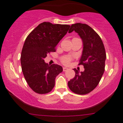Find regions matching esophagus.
Instances as JSON below:
<instances>
[{"label":"esophagus","instance_id":"obj_1","mask_svg":"<svg viewBox=\"0 0 123 123\" xmlns=\"http://www.w3.org/2000/svg\"><path fill=\"white\" fill-rule=\"evenodd\" d=\"M68 68H66V67H63V71H64V72L66 71V70H68Z\"/></svg>","mask_w":123,"mask_h":123}]
</instances>
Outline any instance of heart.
Instances as JSON below:
<instances>
[{
    "label": "heart",
    "instance_id": "b5f03b06",
    "mask_svg": "<svg viewBox=\"0 0 123 123\" xmlns=\"http://www.w3.org/2000/svg\"><path fill=\"white\" fill-rule=\"evenodd\" d=\"M72 60L71 57L66 55V56H64L63 58H62L61 61L64 64H68L69 63H70V60Z\"/></svg>",
    "mask_w": 123,
    "mask_h": 123
}]
</instances>
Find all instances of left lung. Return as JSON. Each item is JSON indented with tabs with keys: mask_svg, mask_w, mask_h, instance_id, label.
Returning a JSON list of instances; mask_svg holds the SVG:
<instances>
[{
	"mask_svg": "<svg viewBox=\"0 0 123 123\" xmlns=\"http://www.w3.org/2000/svg\"><path fill=\"white\" fill-rule=\"evenodd\" d=\"M73 31L82 41L83 50L79 65L84 66V71L74 69L75 76L68 82V86L72 92L82 95L89 93L99 84L105 71L106 55L101 38L91 27L78 23L71 25L69 33Z\"/></svg>",
	"mask_w": 123,
	"mask_h": 123,
	"instance_id": "1",
	"label": "left lung"
}]
</instances>
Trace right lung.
Segmentation results:
<instances>
[{
  "instance_id": "add662e5",
  "label": "right lung",
  "mask_w": 123,
  "mask_h": 123,
  "mask_svg": "<svg viewBox=\"0 0 123 123\" xmlns=\"http://www.w3.org/2000/svg\"><path fill=\"white\" fill-rule=\"evenodd\" d=\"M70 25L43 22L25 39L21 54L23 74L29 87L36 93L46 94L53 90L56 76L63 71L61 66L48 65L44 61L47 54L67 33Z\"/></svg>"
}]
</instances>
